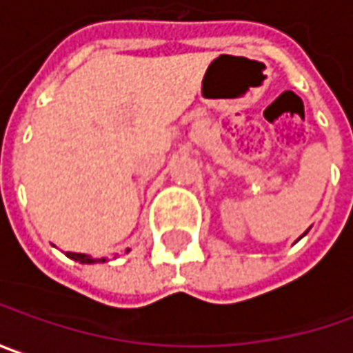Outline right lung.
<instances>
[{
	"instance_id": "obj_1",
	"label": "right lung",
	"mask_w": 353,
	"mask_h": 353,
	"mask_svg": "<svg viewBox=\"0 0 353 353\" xmlns=\"http://www.w3.org/2000/svg\"><path fill=\"white\" fill-rule=\"evenodd\" d=\"M67 256L74 259V261H81V263H97V259H88L86 254H81V253H67ZM99 261L104 263V259H99Z\"/></svg>"
}]
</instances>
